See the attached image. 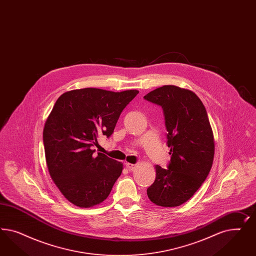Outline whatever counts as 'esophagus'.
Returning <instances> with one entry per match:
<instances>
[{
    "mask_svg": "<svg viewBox=\"0 0 256 256\" xmlns=\"http://www.w3.org/2000/svg\"><path fill=\"white\" fill-rule=\"evenodd\" d=\"M126 167L130 170H134L138 167V165L137 164H132V163H126Z\"/></svg>",
    "mask_w": 256,
    "mask_h": 256,
    "instance_id": "34e87169",
    "label": "esophagus"
}]
</instances>
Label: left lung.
<instances>
[{"instance_id": "1", "label": "left lung", "mask_w": 256, "mask_h": 256, "mask_svg": "<svg viewBox=\"0 0 256 256\" xmlns=\"http://www.w3.org/2000/svg\"><path fill=\"white\" fill-rule=\"evenodd\" d=\"M144 98L162 107L172 155L168 169L156 165L148 198L163 208L178 206L194 196L212 167L215 140L210 119L201 100L188 89L163 86Z\"/></svg>"}]
</instances>
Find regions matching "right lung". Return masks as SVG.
<instances>
[{
	"mask_svg": "<svg viewBox=\"0 0 256 256\" xmlns=\"http://www.w3.org/2000/svg\"><path fill=\"white\" fill-rule=\"evenodd\" d=\"M138 90L112 92L98 88L68 91L55 102L43 130L50 176L64 197L74 206L89 208L106 200L123 170V163L94 144L110 137L123 110Z\"/></svg>",
	"mask_w": 256,
	"mask_h": 256,
	"instance_id": "1",
	"label": "right lung"
}]
</instances>
